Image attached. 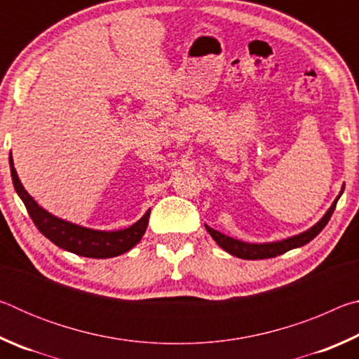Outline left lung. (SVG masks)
Here are the masks:
<instances>
[{
    "label": "left lung",
    "instance_id": "left-lung-1",
    "mask_svg": "<svg viewBox=\"0 0 359 359\" xmlns=\"http://www.w3.org/2000/svg\"><path fill=\"white\" fill-rule=\"evenodd\" d=\"M344 188H345V185L342 187V190H340L339 196L334 199L331 208L327 209L323 218H321L317 224H313L311 229L304 231V233H301V234L293 236V238H288V239H283L278 242H269V244H248V242H242V241L229 238V236H224L220 233V231H215L214 228L208 226V224H205V229L209 231V234L214 238V241L223 248L224 252H228L229 255H234V257L242 258V259L274 258V257H277V255H282L285 252L291 250V248L306 245L307 242H311L315 238V236L320 234V231L326 226L327 222H330L332 212H334V209H336V204L339 201L340 194L344 193Z\"/></svg>",
    "mask_w": 359,
    "mask_h": 359
}]
</instances>
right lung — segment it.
I'll list each match as a JSON object with an SVG mask.
<instances>
[{
	"label": "right lung",
	"mask_w": 359,
	"mask_h": 359,
	"mask_svg": "<svg viewBox=\"0 0 359 359\" xmlns=\"http://www.w3.org/2000/svg\"><path fill=\"white\" fill-rule=\"evenodd\" d=\"M9 165L15 191L20 196L23 204H25V208L29 217H32L33 223L36 224V228H38L41 233L44 234L48 241H52L57 247L63 248V250H68L71 253H76L79 257L112 258L131 250V248L142 239L149 224L150 210L145 212L141 220H137L135 224H131L130 228L125 229L98 231L79 226V224L62 220V218L48 214L47 210L42 209L41 205L29 196L25 188H23L11 155Z\"/></svg>",
	"instance_id": "right-lung-1"
}]
</instances>
